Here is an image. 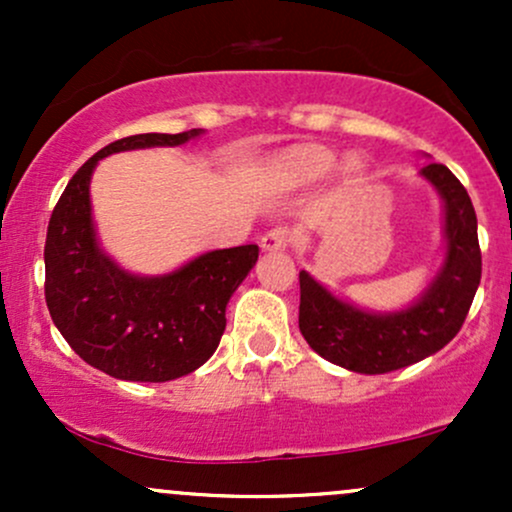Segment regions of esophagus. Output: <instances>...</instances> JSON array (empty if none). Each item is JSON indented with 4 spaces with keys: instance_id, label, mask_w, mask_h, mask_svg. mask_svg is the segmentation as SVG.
Here are the masks:
<instances>
[{
    "instance_id": "34e87169",
    "label": "esophagus",
    "mask_w": 512,
    "mask_h": 512,
    "mask_svg": "<svg viewBox=\"0 0 512 512\" xmlns=\"http://www.w3.org/2000/svg\"><path fill=\"white\" fill-rule=\"evenodd\" d=\"M293 233L289 226H274L262 236V250H286L291 245Z\"/></svg>"
}]
</instances>
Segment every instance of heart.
<instances>
[{
    "label": "heart",
    "mask_w": 512,
    "mask_h": 512,
    "mask_svg": "<svg viewBox=\"0 0 512 512\" xmlns=\"http://www.w3.org/2000/svg\"><path fill=\"white\" fill-rule=\"evenodd\" d=\"M334 166H337V156H334L332 151L320 149V146H305V149L291 151V154L284 158L286 173H289L293 180L301 182L325 178Z\"/></svg>",
    "instance_id": "b5f03b06"
}]
</instances>
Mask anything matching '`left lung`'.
I'll use <instances>...</instances> for the list:
<instances>
[{
	"mask_svg": "<svg viewBox=\"0 0 512 512\" xmlns=\"http://www.w3.org/2000/svg\"><path fill=\"white\" fill-rule=\"evenodd\" d=\"M445 202L448 260L419 303L402 313L373 315L337 301L308 272L301 281L298 327L310 349L354 373H390L436 354L460 332L481 279L477 214L450 168L428 163L421 170Z\"/></svg>",
	"mask_w": 512,
	"mask_h": 512,
	"instance_id": "obj_1",
	"label": "left lung"
}]
</instances>
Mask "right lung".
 Masks as SVG:
<instances>
[{"label": "right lung", "mask_w": 512, "mask_h": 512, "mask_svg": "<svg viewBox=\"0 0 512 512\" xmlns=\"http://www.w3.org/2000/svg\"><path fill=\"white\" fill-rule=\"evenodd\" d=\"M180 134H134L91 156L64 187L45 238V303L67 344L88 366L120 380L166 383L214 354L226 330V305L257 262V245L214 250L166 276L122 272L98 250L88 182L115 151L178 146Z\"/></svg>", "instance_id": "right-lung-1"}]
</instances>
